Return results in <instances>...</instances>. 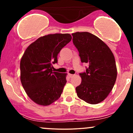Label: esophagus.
Wrapping results in <instances>:
<instances>
[{"label":"esophagus","instance_id":"obj_1","mask_svg":"<svg viewBox=\"0 0 133 133\" xmlns=\"http://www.w3.org/2000/svg\"><path fill=\"white\" fill-rule=\"evenodd\" d=\"M68 75H69V77H72L73 76H74V74H69Z\"/></svg>","mask_w":133,"mask_h":133}]
</instances>
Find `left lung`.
Wrapping results in <instances>:
<instances>
[{"mask_svg": "<svg viewBox=\"0 0 133 133\" xmlns=\"http://www.w3.org/2000/svg\"><path fill=\"white\" fill-rule=\"evenodd\" d=\"M72 35L81 61L89 64L85 72L79 74L82 81L76 88L77 95L91 104H98L108 97L116 80L114 56L109 47L92 34L77 32Z\"/></svg>", "mask_w": 133, "mask_h": 133, "instance_id": "obj_1", "label": "left lung"}]
</instances>
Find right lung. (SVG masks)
I'll list each match as a JSON object with an SVG mask.
<instances>
[{
  "instance_id": "1",
  "label": "right lung",
  "mask_w": 133,
  "mask_h": 133,
  "mask_svg": "<svg viewBox=\"0 0 133 133\" xmlns=\"http://www.w3.org/2000/svg\"><path fill=\"white\" fill-rule=\"evenodd\" d=\"M69 34H54L39 37L29 45L20 63L21 81L34 103L48 106L61 97L66 84V73L53 72L57 55L71 41Z\"/></svg>"
}]
</instances>
